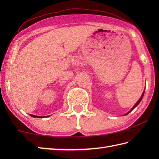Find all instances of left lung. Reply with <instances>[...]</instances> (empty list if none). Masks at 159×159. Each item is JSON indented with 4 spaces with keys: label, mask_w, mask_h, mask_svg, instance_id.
<instances>
[{
    "label": "left lung",
    "mask_w": 159,
    "mask_h": 159,
    "mask_svg": "<svg viewBox=\"0 0 159 159\" xmlns=\"http://www.w3.org/2000/svg\"><path fill=\"white\" fill-rule=\"evenodd\" d=\"M143 94H144V92H143V94H142V96H141V98H139V100H138V101H137V103H136V104H134V107H133V108H132V109H130V111H129V112H128V113H126V115H127V114H128V113H130V112H131V111H133V109H134V108H135V107H137V105H138V104H139V102H141V99H142V98H143Z\"/></svg>",
    "instance_id": "8db88e82"
}]
</instances>
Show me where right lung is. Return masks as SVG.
I'll return each instance as SVG.
<instances>
[{"mask_svg":"<svg viewBox=\"0 0 159 159\" xmlns=\"http://www.w3.org/2000/svg\"><path fill=\"white\" fill-rule=\"evenodd\" d=\"M31 116H32V117H42V116H34V115H31Z\"/></svg>","mask_w":159,"mask_h":159,"instance_id":"add662e5","label":"right lung"}]
</instances>
